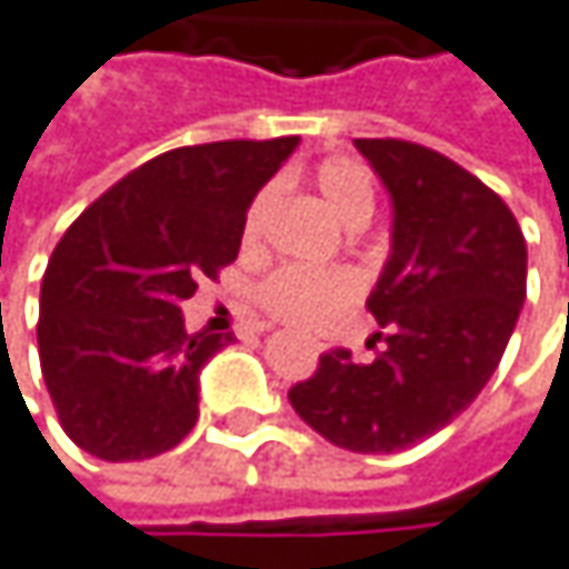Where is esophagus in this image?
I'll list each match as a JSON object with an SVG mask.
<instances>
[{"label":"esophagus","mask_w":569,"mask_h":569,"mask_svg":"<svg viewBox=\"0 0 569 569\" xmlns=\"http://www.w3.org/2000/svg\"><path fill=\"white\" fill-rule=\"evenodd\" d=\"M313 347H317V350H323L327 343H323V340H313Z\"/></svg>","instance_id":"34e87169"}]
</instances>
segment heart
<instances>
[{
    "instance_id": "1",
    "label": "heart",
    "mask_w": 569,
    "mask_h": 569,
    "mask_svg": "<svg viewBox=\"0 0 569 569\" xmlns=\"http://www.w3.org/2000/svg\"><path fill=\"white\" fill-rule=\"evenodd\" d=\"M317 189L330 202V209L347 226H363L373 216V182L363 166L350 159H327L317 169ZM276 206V186H262L242 219V239L256 242L262 236V226ZM363 282L353 269L333 266V269H307V266H282L269 272L256 287V303L272 317L290 327H327L333 317L350 310L360 300Z\"/></svg>"
}]
</instances>
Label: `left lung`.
I'll list each match as a JSON object with an SVG mask.
<instances>
[{"label": "left lung", "mask_w": 569, "mask_h": 569, "mask_svg": "<svg viewBox=\"0 0 569 569\" xmlns=\"http://www.w3.org/2000/svg\"><path fill=\"white\" fill-rule=\"evenodd\" d=\"M393 196V252L367 300L373 360L337 347L290 390L293 410L353 453L407 450L493 377L527 297V242L473 172L407 139H357Z\"/></svg>", "instance_id": "1"}]
</instances>
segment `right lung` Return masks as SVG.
<instances>
[{"mask_svg": "<svg viewBox=\"0 0 569 569\" xmlns=\"http://www.w3.org/2000/svg\"><path fill=\"white\" fill-rule=\"evenodd\" d=\"M297 136L169 149L109 186L56 242L39 293V363L66 437L149 460L196 427L199 370L232 333H186L179 303L239 256L259 186Z\"/></svg>", "mask_w": 569, "mask_h": 569, "instance_id": "1", "label": "right lung"}]
</instances>
